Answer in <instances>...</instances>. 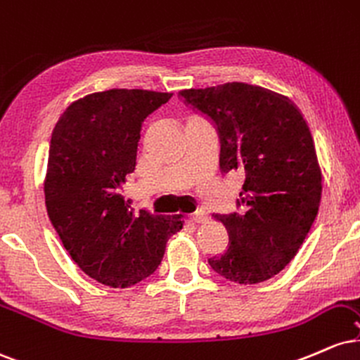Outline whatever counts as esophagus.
Segmentation results:
<instances>
[{"label": "esophagus", "instance_id": "obj_1", "mask_svg": "<svg viewBox=\"0 0 360 360\" xmlns=\"http://www.w3.org/2000/svg\"><path fill=\"white\" fill-rule=\"evenodd\" d=\"M190 221H192L193 224H204L209 221V217H207V214L204 212V210H197V212H193L192 215H190Z\"/></svg>", "mask_w": 360, "mask_h": 360}]
</instances>
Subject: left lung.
Segmentation results:
<instances>
[{
  "mask_svg": "<svg viewBox=\"0 0 360 360\" xmlns=\"http://www.w3.org/2000/svg\"><path fill=\"white\" fill-rule=\"evenodd\" d=\"M180 94L217 126L221 170L246 175L239 212L214 215L229 244L209 257L210 268L239 285L269 280L297 256L322 200V170L305 117L286 96L244 82Z\"/></svg>",
  "mask_w": 360,
  "mask_h": 360,
  "instance_id": "left-lung-1",
  "label": "left lung"
}]
</instances>
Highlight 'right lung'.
I'll list each match as a JSON object with an SVG mask.
<instances>
[{
  "instance_id": "add662e5",
  "label": "right lung",
  "mask_w": 360,
  "mask_h": 360,
  "mask_svg": "<svg viewBox=\"0 0 360 360\" xmlns=\"http://www.w3.org/2000/svg\"><path fill=\"white\" fill-rule=\"evenodd\" d=\"M170 92L109 89L74 101L52 133L45 175L50 222L92 280L128 288L153 274L184 215L134 212L122 185L136 167L141 124Z\"/></svg>"
}]
</instances>
